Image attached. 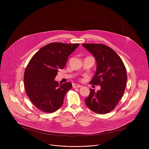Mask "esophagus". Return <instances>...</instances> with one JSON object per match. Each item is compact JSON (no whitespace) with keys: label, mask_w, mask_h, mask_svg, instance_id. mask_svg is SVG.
<instances>
[{"label":"esophagus","mask_w":149,"mask_h":149,"mask_svg":"<svg viewBox=\"0 0 149 149\" xmlns=\"http://www.w3.org/2000/svg\"><path fill=\"white\" fill-rule=\"evenodd\" d=\"M72 87H73V88H80L82 86H81V85H79V84H74L72 85Z\"/></svg>","instance_id":"obj_1"}]
</instances>
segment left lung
<instances>
[{
    "label": "left lung",
    "instance_id": "8db88e82",
    "mask_svg": "<svg viewBox=\"0 0 149 149\" xmlns=\"http://www.w3.org/2000/svg\"><path fill=\"white\" fill-rule=\"evenodd\" d=\"M82 46L93 55L97 62L96 72L90 83L101 86L97 92L90 88L89 96L85 99L86 104L95 113H108L124 94L127 79L125 67L118 54L107 45L83 44Z\"/></svg>",
    "mask_w": 149,
    "mask_h": 149
}]
</instances>
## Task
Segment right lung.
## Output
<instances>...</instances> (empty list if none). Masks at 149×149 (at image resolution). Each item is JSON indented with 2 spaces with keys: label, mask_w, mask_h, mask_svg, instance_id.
I'll return each mask as SVG.
<instances>
[{
  "label": "right lung",
  "mask_w": 149,
  "mask_h": 149,
  "mask_svg": "<svg viewBox=\"0 0 149 149\" xmlns=\"http://www.w3.org/2000/svg\"><path fill=\"white\" fill-rule=\"evenodd\" d=\"M78 46V44L53 42L41 48L31 59L24 74L25 89L30 100L40 110L54 113L63 104L72 84H59L55 78Z\"/></svg>",
  "instance_id": "obj_1"
}]
</instances>
